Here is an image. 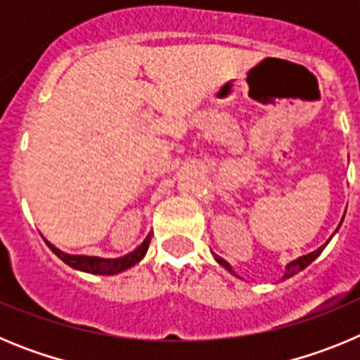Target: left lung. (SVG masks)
<instances>
[{"mask_svg":"<svg viewBox=\"0 0 360 360\" xmlns=\"http://www.w3.org/2000/svg\"><path fill=\"white\" fill-rule=\"evenodd\" d=\"M342 219H345V218H342ZM342 219H341V224H342ZM341 224H339V227H341ZM339 227H337V231H339ZM337 231H335V232H337ZM335 232H333V234H335ZM333 234H332V236H333ZM330 240H332V238H330ZM330 240H328V241H330ZM328 241H326V243H324V245H321L319 249L314 250V252L307 254V256H299L297 259H294V262L288 263V265L285 266V276H283V279L292 278V276H295V274H297V272H301V270L307 269V266L310 265V263L314 262V259H316V257L319 256L321 252H323L324 247H326V245H328ZM212 256H214V259H216V262L219 263V265H221V266H224L225 270H227L229 274H232V276H236V278H240V276H238L236 272H234V269H232V266H231V263L225 262L224 257L216 256V254H212ZM240 279H241V278H240Z\"/></svg>","mask_w":360,"mask_h":360,"instance_id":"8db88e82","label":"left lung"}]
</instances>
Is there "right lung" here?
Returning a JSON list of instances; mask_svg holds the SVG:
<instances>
[{"mask_svg":"<svg viewBox=\"0 0 360 360\" xmlns=\"http://www.w3.org/2000/svg\"><path fill=\"white\" fill-rule=\"evenodd\" d=\"M151 232H149L146 240L142 241L139 247H136L133 252L126 254L122 257H98V256H82V254H66L63 252L61 249H57L56 245L50 243L49 240L46 245L50 247L53 254H56L59 259L66 263L68 266L75 270H81V272H88V274H97V276H113L119 274V272H124V270L131 269L136 263L141 262L142 257L146 256L149 249V241H151Z\"/></svg>","mask_w":360,"mask_h":360,"instance_id":"add662e5","label":"right lung"}]
</instances>
